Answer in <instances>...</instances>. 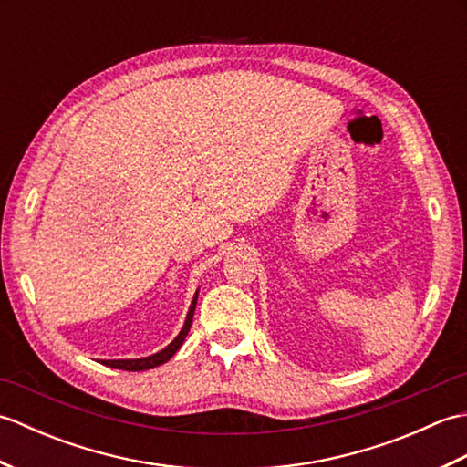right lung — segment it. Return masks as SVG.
<instances>
[{
    "label": "right lung",
    "mask_w": 467,
    "mask_h": 467,
    "mask_svg": "<svg viewBox=\"0 0 467 467\" xmlns=\"http://www.w3.org/2000/svg\"><path fill=\"white\" fill-rule=\"evenodd\" d=\"M196 299H198V291L194 293V299H192V303H191V309H188V313H186V321H184V325H182L181 333H178L176 339H174L171 345H168V347H164L162 351H158V353H154V355H150V357H142V359H104L102 365L112 367V369H124V371H144V369H152V367L162 365V363H166L168 359H172V355H174L178 349H181L184 339H186L188 331H191L192 317H194V309H196Z\"/></svg>",
    "instance_id": "1"
}]
</instances>
